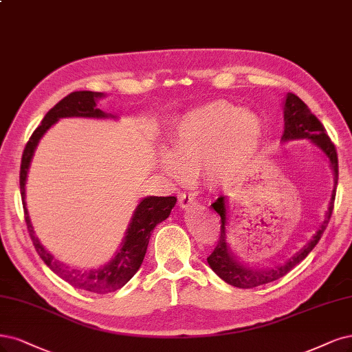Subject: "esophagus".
<instances>
[{
	"label": "esophagus",
	"instance_id": "34e87169",
	"mask_svg": "<svg viewBox=\"0 0 352 352\" xmlns=\"http://www.w3.org/2000/svg\"><path fill=\"white\" fill-rule=\"evenodd\" d=\"M179 204L182 208L188 210V208H192V207H195V205H198V201L195 199V197L192 195V193H182V195L179 197Z\"/></svg>",
	"mask_w": 352,
	"mask_h": 352
}]
</instances>
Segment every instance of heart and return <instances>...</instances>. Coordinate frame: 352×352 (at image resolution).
<instances>
[{
    "label": "heart",
    "instance_id": "heart-1",
    "mask_svg": "<svg viewBox=\"0 0 352 352\" xmlns=\"http://www.w3.org/2000/svg\"><path fill=\"white\" fill-rule=\"evenodd\" d=\"M265 144L261 118L227 103L214 102L182 115L168 135V151L160 168L175 180L204 170L212 186H233L245 180Z\"/></svg>",
    "mask_w": 352,
    "mask_h": 352
}]
</instances>
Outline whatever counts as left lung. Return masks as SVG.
<instances>
[{"mask_svg": "<svg viewBox=\"0 0 352 352\" xmlns=\"http://www.w3.org/2000/svg\"><path fill=\"white\" fill-rule=\"evenodd\" d=\"M284 104V132L281 137V142H288L294 140H310L316 147L326 155L331 168L333 172V190L329 201L328 211L324 214L323 223L320 224L319 230L313 234L307 245L302 246L298 252H296L292 258L287 259L283 263H278L274 266H266V268H250L241 262H239L228 246V237H227V197H220L211 207L220 214L221 217V234L218 245L215 246L214 252L207 258L210 268L224 280L227 284L234 285L237 288H253L263 284H268L272 281L280 280L281 276L292 271L296 265H298L307 254L319 243V240L323 232L328 227L331 220V215L333 211V202H335V193L338 185V154L335 150V145L329 140L328 134L320 124V120L314 116L307 104L297 98L293 93H287Z\"/></svg>", "mask_w": 352, "mask_h": 352, "instance_id": "1", "label": "left lung"}]
</instances>
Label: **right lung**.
<instances>
[{"mask_svg":"<svg viewBox=\"0 0 352 352\" xmlns=\"http://www.w3.org/2000/svg\"><path fill=\"white\" fill-rule=\"evenodd\" d=\"M104 98L103 93L99 91H74L69 93L67 98L58 102L50 112L45 115L41 125L34 129L26 148L23 151L21 166H20V192L24 208V218L29 234L33 240L36 252H38L42 261L50 268L63 278L64 281L72 287L86 289V292L94 294H107L113 293L116 289L122 288L135 272L144 261L145 252H147L148 241L154 227L164 221L170 215L173 207L176 205V197H145L140 201L137 208L131 217V221L125 232L122 243L116 250L115 256L98 270L82 271L69 268L68 265L59 262L52 254L45 249L30 221L28 204H26V182L30 163L34 155L36 147L45 135V132L55 125L63 118H91V119H116L115 115L106 113L98 107V102Z\"/></svg>","mask_w":352,"mask_h":352,"instance_id":"add662e5","label":"right lung"}]
</instances>
